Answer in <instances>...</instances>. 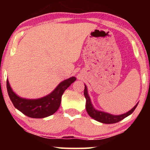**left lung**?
<instances>
[{"mask_svg":"<svg viewBox=\"0 0 150 150\" xmlns=\"http://www.w3.org/2000/svg\"><path fill=\"white\" fill-rule=\"evenodd\" d=\"M84 95H85L86 99V110H87V112L89 115V116L92 117L93 119L97 120V121L101 122V123H106V124L116 123L120 121L121 120L124 119L125 118H126L127 116H128L129 115L131 114V113L135 111V108L137 107V104H138V103H137L131 110H130V111H128L127 113L116 116V115L110 114V113H108L98 111V110L95 109V108H94V106H93L92 102H91V99L90 98H89L88 92H87V86L85 85V90H84Z\"/></svg>","mask_w":150,"mask_h":150,"instance_id":"left-lung-1","label":"left lung"}]
</instances>
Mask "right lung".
I'll return each mask as SVG.
<instances>
[{"mask_svg": "<svg viewBox=\"0 0 150 150\" xmlns=\"http://www.w3.org/2000/svg\"><path fill=\"white\" fill-rule=\"evenodd\" d=\"M75 80L76 77H75L63 80L51 94L37 99H28L19 97L13 91L8 80H7V90L10 100L17 109L30 118H43L56 112L61 105L63 92Z\"/></svg>", "mask_w": 150, "mask_h": 150, "instance_id": "right-lung-1", "label": "right lung"}]
</instances>
